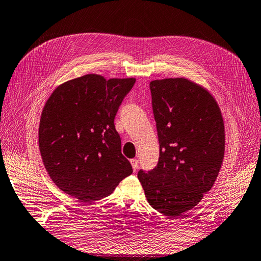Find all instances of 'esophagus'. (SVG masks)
Masks as SVG:
<instances>
[{
    "instance_id": "1",
    "label": "esophagus",
    "mask_w": 261,
    "mask_h": 261,
    "mask_svg": "<svg viewBox=\"0 0 261 261\" xmlns=\"http://www.w3.org/2000/svg\"><path fill=\"white\" fill-rule=\"evenodd\" d=\"M130 164H132V167H133V170L136 171L137 168H138V161L137 160H130Z\"/></svg>"
}]
</instances>
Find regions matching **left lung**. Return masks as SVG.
<instances>
[{
	"label": "left lung",
	"mask_w": 261,
	"mask_h": 261,
	"mask_svg": "<svg viewBox=\"0 0 261 261\" xmlns=\"http://www.w3.org/2000/svg\"><path fill=\"white\" fill-rule=\"evenodd\" d=\"M160 161L138 171L148 204L176 218L194 208L214 186L225 154V125L205 87L184 79L149 83Z\"/></svg>",
	"instance_id": "1"
}]
</instances>
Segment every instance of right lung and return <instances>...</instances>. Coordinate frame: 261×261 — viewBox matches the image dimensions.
Instances as JSON below:
<instances>
[{"label": "right lung", "mask_w": 261, "mask_h": 261, "mask_svg": "<svg viewBox=\"0 0 261 261\" xmlns=\"http://www.w3.org/2000/svg\"><path fill=\"white\" fill-rule=\"evenodd\" d=\"M135 79L86 74L57 86L44 106L39 147L50 179L82 202L111 195L132 165L114 118Z\"/></svg>", "instance_id": "right-lung-1"}]
</instances>
